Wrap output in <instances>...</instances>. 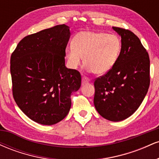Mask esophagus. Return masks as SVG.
Here are the masks:
<instances>
[{"label":"esophagus","mask_w":159,"mask_h":159,"mask_svg":"<svg viewBox=\"0 0 159 159\" xmlns=\"http://www.w3.org/2000/svg\"><path fill=\"white\" fill-rule=\"evenodd\" d=\"M89 81H90V79H89L87 77H86V76H84V77L82 78V84H84L88 83Z\"/></svg>","instance_id":"obj_1"}]
</instances>
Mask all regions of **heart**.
Here are the masks:
<instances>
[{
  "instance_id": "b5f03b06",
  "label": "heart",
  "mask_w": 159,
  "mask_h": 159,
  "mask_svg": "<svg viewBox=\"0 0 159 159\" xmlns=\"http://www.w3.org/2000/svg\"><path fill=\"white\" fill-rule=\"evenodd\" d=\"M120 50L121 41L115 34L84 31L75 36L72 47L66 51V58L71 68H78L84 58L88 70L104 75L114 67Z\"/></svg>"
}]
</instances>
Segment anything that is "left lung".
I'll list each match as a JSON object with an SVG mask.
<instances>
[{"instance_id": "8db88e82", "label": "left lung", "mask_w": 159, "mask_h": 159, "mask_svg": "<svg viewBox=\"0 0 159 159\" xmlns=\"http://www.w3.org/2000/svg\"><path fill=\"white\" fill-rule=\"evenodd\" d=\"M121 36V50L112 69L94 82V105L105 119L118 122L137 111L147 93L149 57L139 38L129 30L113 27Z\"/></svg>"}]
</instances>
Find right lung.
<instances>
[{
	"mask_svg": "<svg viewBox=\"0 0 159 159\" xmlns=\"http://www.w3.org/2000/svg\"><path fill=\"white\" fill-rule=\"evenodd\" d=\"M69 27L57 25L28 35L10 58L12 94L30 120L43 125L59 123L71 107V93L79 90L81 74L65 66Z\"/></svg>",
	"mask_w": 159,
	"mask_h": 159,
	"instance_id": "1",
	"label": "right lung"
}]
</instances>
